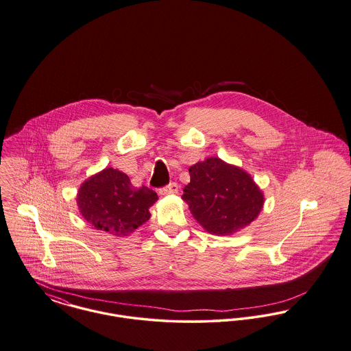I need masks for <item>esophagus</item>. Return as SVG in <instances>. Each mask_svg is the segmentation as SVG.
<instances>
[{"label": "esophagus", "mask_w": 351, "mask_h": 351, "mask_svg": "<svg viewBox=\"0 0 351 351\" xmlns=\"http://www.w3.org/2000/svg\"><path fill=\"white\" fill-rule=\"evenodd\" d=\"M178 191H179L178 183L172 182V183H169L168 186L162 188V189H160V193H162V195H171V193H178Z\"/></svg>", "instance_id": "34e87169"}]
</instances>
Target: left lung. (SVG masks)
<instances>
[{
    "instance_id": "left-lung-1",
    "label": "left lung",
    "mask_w": 351,
    "mask_h": 351,
    "mask_svg": "<svg viewBox=\"0 0 351 351\" xmlns=\"http://www.w3.org/2000/svg\"><path fill=\"white\" fill-rule=\"evenodd\" d=\"M189 175L182 199L210 234L236 233L256 220L263 209V191L240 167L208 158L192 165Z\"/></svg>"
}]
</instances>
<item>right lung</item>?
Instances as JSON below:
<instances>
[{
    "label": "right lung",
    "mask_w": 351,
    "mask_h": 351,
    "mask_svg": "<svg viewBox=\"0 0 351 351\" xmlns=\"http://www.w3.org/2000/svg\"><path fill=\"white\" fill-rule=\"evenodd\" d=\"M158 200L155 191L135 188L130 178L114 168H104L83 183L77 204L83 219L93 227L122 237L151 217L149 206Z\"/></svg>",
    "instance_id": "obj_1"
}]
</instances>
